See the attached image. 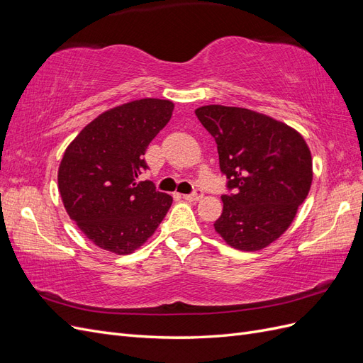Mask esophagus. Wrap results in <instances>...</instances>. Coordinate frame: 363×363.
<instances>
[{
  "label": "esophagus",
  "mask_w": 363,
  "mask_h": 363,
  "mask_svg": "<svg viewBox=\"0 0 363 363\" xmlns=\"http://www.w3.org/2000/svg\"><path fill=\"white\" fill-rule=\"evenodd\" d=\"M183 199L186 201H199L203 199V191L201 189H196L194 194H189V195H183Z\"/></svg>",
  "instance_id": "obj_1"
}]
</instances>
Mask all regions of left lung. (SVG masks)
<instances>
[{
	"instance_id": "left-lung-1",
	"label": "left lung",
	"mask_w": 363,
	"mask_h": 363,
	"mask_svg": "<svg viewBox=\"0 0 363 363\" xmlns=\"http://www.w3.org/2000/svg\"><path fill=\"white\" fill-rule=\"evenodd\" d=\"M196 118L216 142L219 168L233 194L223 195L213 227L240 251L277 240L312 184V156L304 138L281 121L244 107L203 106Z\"/></svg>"
}]
</instances>
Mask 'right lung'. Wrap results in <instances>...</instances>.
Returning a JSON list of instances; mask_svg holds the SVG:
<instances>
[{
    "label": "right lung",
    "mask_w": 363,
    "mask_h": 363,
    "mask_svg": "<svg viewBox=\"0 0 363 363\" xmlns=\"http://www.w3.org/2000/svg\"><path fill=\"white\" fill-rule=\"evenodd\" d=\"M172 111V101L159 98L116 106L87 124L65 150L57 174L62 201L96 247L130 255L169 211L172 196L138 179L148 168L147 147Z\"/></svg>",
    "instance_id": "obj_1"
}]
</instances>
